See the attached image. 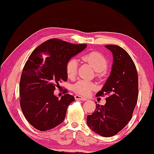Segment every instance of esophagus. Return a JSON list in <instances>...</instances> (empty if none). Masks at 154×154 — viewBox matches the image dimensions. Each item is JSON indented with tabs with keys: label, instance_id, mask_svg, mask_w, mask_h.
Masks as SVG:
<instances>
[{
	"label": "esophagus",
	"instance_id": "esophagus-1",
	"mask_svg": "<svg viewBox=\"0 0 154 154\" xmlns=\"http://www.w3.org/2000/svg\"><path fill=\"white\" fill-rule=\"evenodd\" d=\"M75 100H83V101H86L87 100V98H85L84 97H82L81 96H79V95H75Z\"/></svg>",
	"mask_w": 154,
	"mask_h": 154
}]
</instances>
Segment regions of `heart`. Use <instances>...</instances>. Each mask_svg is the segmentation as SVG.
Here are the masks:
<instances>
[{
	"label": "heart",
	"instance_id": "obj_1",
	"mask_svg": "<svg viewBox=\"0 0 154 154\" xmlns=\"http://www.w3.org/2000/svg\"><path fill=\"white\" fill-rule=\"evenodd\" d=\"M83 59L93 67L96 72H102L108 66V60L102 54L98 52H91L83 56ZM78 62L76 58H71L66 63L67 75L69 79H74L77 73ZM96 88V86L85 80H80L73 86V91L76 94L87 96Z\"/></svg>",
	"mask_w": 154,
	"mask_h": 154
}]
</instances>
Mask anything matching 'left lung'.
Here are the masks:
<instances>
[{"instance_id": "obj_1", "label": "left lung", "mask_w": 154, "mask_h": 154, "mask_svg": "<svg viewBox=\"0 0 154 154\" xmlns=\"http://www.w3.org/2000/svg\"><path fill=\"white\" fill-rule=\"evenodd\" d=\"M112 52L113 62L109 77L96 96L108 95L104 106L96 103L92 114L87 116L88 127L104 137L116 135L129 122L138 95V79L133 60L117 45H106Z\"/></svg>"}]
</instances>
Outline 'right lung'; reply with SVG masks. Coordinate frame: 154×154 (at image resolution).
I'll list each match as a JSON object with an SVG mask.
<instances>
[{
  "mask_svg": "<svg viewBox=\"0 0 154 154\" xmlns=\"http://www.w3.org/2000/svg\"><path fill=\"white\" fill-rule=\"evenodd\" d=\"M52 38L35 48L23 67L20 83V106L25 117L41 131L59 125L65 119L67 107L75 100L67 94L59 99L54 94L59 83L67 81L66 63L87 47Z\"/></svg>",
  "mask_w": 154,
  "mask_h": 154,
  "instance_id": "right-lung-1",
  "label": "right lung"
}]
</instances>
